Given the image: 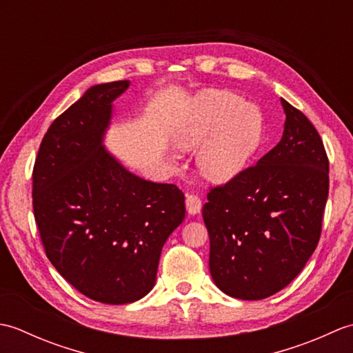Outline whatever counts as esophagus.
I'll return each mask as SVG.
<instances>
[{"label":"esophagus","instance_id":"34e87169","mask_svg":"<svg viewBox=\"0 0 353 353\" xmlns=\"http://www.w3.org/2000/svg\"><path fill=\"white\" fill-rule=\"evenodd\" d=\"M185 205H186V211H188L191 215L199 214L201 209V199L196 196V194H188L185 200Z\"/></svg>","mask_w":353,"mask_h":353}]
</instances>
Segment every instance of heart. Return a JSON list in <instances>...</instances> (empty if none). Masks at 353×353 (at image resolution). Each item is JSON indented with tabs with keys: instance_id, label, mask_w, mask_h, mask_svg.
<instances>
[{
	"instance_id": "1",
	"label": "heart",
	"mask_w": 353,
	"mask_h": 353,
	"mask_svg": "<svg viewBox=\"0 0 353 353\" xmlns=\"http://www.w3.org/2000/svg\"><path fill=\"white\" fill-rule=\"evenodd\" d=\"M262 117L256 106L228 91H206L177 134V145L188 150L206 140L199 167L211 181L224 182L241 171L256 148Z\"/></svg>"
}]
</instances>
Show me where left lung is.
Listing matches in <instances>:
<instances>
[{"label": "left lung", "mask_w": 353, "mask_h": 353, "mask_svg": "<svg viewBox=\"0 0 353 353\" xmlns=\"http://www.w3.org/2000/svg\"><path fill=\"white\" fill-rule=\"evenodd\" d=\"M282 100L279 144L223 185L211 186L203 220L209 270L223 292L261 301L302 272L321 235L329 159L316 127Z\"/></svg>", "instance_id": "8db88e82"}]
</instances>
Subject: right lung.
I'll use <instances>...</instances> for the list:
<instances>
[{"instance_id":"1","label":"right lung","mask_w":353,"mask_h":353,"mask_svg":"<svg viewBox=\"0 0 353 353\" xmlns=\"http://www.w3.org/2000/svg\"><path fill=\"white\" fill-rule=\"evenodd\" d=\"M129 81L88 89L59 115L33 167V214L50 262L81 294L123 305L156 281L162 247L185 219V196L124 170L101 145L110 103Z\"/></svg>"}]
</instances>
